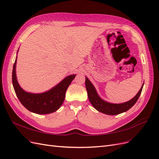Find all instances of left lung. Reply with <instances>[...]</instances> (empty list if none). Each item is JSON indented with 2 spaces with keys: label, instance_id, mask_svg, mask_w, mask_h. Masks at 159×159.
<instances>
[{
  "label": "left lung",
  "instance_id": "1",
  "mask_svg": "<svg viewBox=\"0 0 159 159\" xmlns=\"http://www.w3.org/2000/svg\"><path fill=\"white\" fill-rule=\"evenodd\" d=\"M86 89L88 92V96H89V101L96 110L104 114L109 115H116L122 113H124L130 109L133 105L136 103L138 99L142 93L143 84L142 86L139 91L137 94L130 101L122 103H111L107 102L104 101L99 96L95 87L93 86L91 82L86 77L85 80Z\"/></svg>",
  "mask_w": 159,
  "mask_h": 159
}]
</instances>
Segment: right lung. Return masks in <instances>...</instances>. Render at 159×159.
Listing matches in <instances>:
<instances>
[{
    "instance_id": "obj_1",
    "label": "right lung",
    "mask_w": 159,
    "mask_h": 159,
    "mask_svg": "<svg viewBox=\"0 0 159 159\" xmlns=\"http://www.w3.org/2000/svg\"><path fill=\"white\" fill-rule=\"evenodd\" d=\"M17 57L13 66L12 84L17 97L21 103L27 110L37 114L44 115L55 112L62 105L67 88L75 79L76 75H69L50 90L40 93H33L23 90L17 83L16 66Z\"/></svg>"
}]
</instances>
